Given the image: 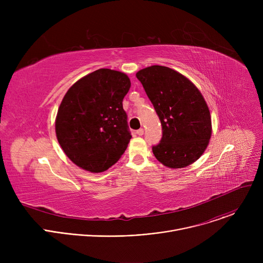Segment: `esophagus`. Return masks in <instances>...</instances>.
Instances as JSON below:
<instances>
[{
	"label": "esophagus",
	"mask_w": 263,
	"mask_h": 263,
	"mask_svg": "<svg viewBox=\"0 0 263 263\" xmlns=\"http://www.w3.org/2000/svg\"><path fill=\"white\" fill-rule=\"evenodd\" d=\"M139 136H141V135H143V129L141 128V129H139V130H137V132H136Z\"/></svg>",
	"instance_id": "34e87169"
}]
</instances>
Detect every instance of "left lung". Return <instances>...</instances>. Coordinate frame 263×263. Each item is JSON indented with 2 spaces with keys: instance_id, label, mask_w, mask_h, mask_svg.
I'll list each match as a JSON object with an SVG mask.
<instances>
[{
  "instance_id": "8db88e82",
  "label": "left lung",
  "mask_w": 263,
  "mask_h": 263,
  "mask_svg": "<svg viewBox=\"0 0 263 263\" xmlns=\"http://www.w3.org/2000/svg\"><path fill=\"white\" fill-rule=\"evenodd\" d=\"M162 126L153 154L164 166L183 168L205 152L212 134L209 107L199 88L167 66L152 65L136 72Z\"/></svg>"
}]
</instances>
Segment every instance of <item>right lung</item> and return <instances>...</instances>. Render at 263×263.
<instances>
[{
  "mask_svg": "<svg viewBox=\"0 0 263 263\" xmlns=\"http://www.w3.org/2000/svg\"><path fill=\"white\" fill-rule=\"evenodd\" d=\"M130 86L125 72L100 68L68 88L57 111L55 132L72 163L102 173L125 153L131 135L123 100Z\"/></svg>",
  "mask_w": 263,
  "mask_h": 263,
  "instance_id": "add662e5",
  "label": "right lung"
}]
</instances>
